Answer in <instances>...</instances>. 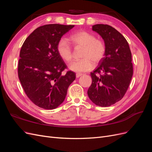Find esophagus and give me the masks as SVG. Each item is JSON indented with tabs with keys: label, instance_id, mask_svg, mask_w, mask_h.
<instances>
[{
	"label": "esophagus",
	"instance_id": "34e87169",
	"mask_svg": "<svg viewBox=\"0 0 152 152\" xmlns=\"http://www.w3.org/2000/svg\"><path fill=\"white\" fill-rule=\"evenodd\" d=\"M82 75V73H76V77L77 78H79Z\"/></svg>",
	"mask_w": 152,
	"mask_h": 152
}]
</instances>
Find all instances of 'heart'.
I'll list each match as a JSON object with an SVG mask.
<instances>
[{
	"instance_id": "obj_1",
	"label": "heart",
	"mask_w": 152,
	"mask_h": 152,
	"mask_svg": "<svg viewBox=\"0 0 152 152\" xmlns=\"http://www.w3.org/2000/svg\"><path fill=\"white\" fill-rule=\"evenodd\" d=\"M72 44L76 47L82 48L80 60L72 63L70 70L82 73L89 71L94 64L98 63L103 58L106 48L103 41L96 39L95 35L86 31H80L70 37ZM58 53L64 61L70 62L72 59V49L68 40L61 39L57 45Z\"/></svg>"
}]
</instances>
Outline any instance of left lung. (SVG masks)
Returning a JSON list of instances; mask_svg holds the SVG:
<instances>
[{
    "mask_svg": "<svg viewBox=\"0 0 152 152\" xmlns=\"http://www.w3.org/2000/svg\"><path fill=\"white\" fill-rule=\"evenodd\" d=\"M92 30L104 40V58L93 72L87 91L91 102L107 107L120 101L126 93L133 74L132 54L125 37L108 25L96 24Z\"/></svg>",
    "mask_w": 152,
    "mask_h": 152,
    "instance_id": "8db88e82",
    "label": "left lung"
}]
</instances>
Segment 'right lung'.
Wrapping results in <instances>:
<instances>
[{"mask_svg":"<svg viewBox=\"0 0 152 152\" xmlns=\"http://www.w3.org/2000/svg\"><path fill=\"white\" fill-rule=\"evenodd\" d=\"M75 25H45L35 29L23 44L18 62V77L26 94L35 105L56 108L65 99L75 73H61L66 68L59 56L58 43Z\"/></svg>","mask_w":152,"mask_h":152,"instance_id":"obj_1","label":"right lung"}]
</instances>
